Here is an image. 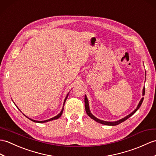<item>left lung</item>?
Returning a JSON list of instances; mask_svg holds the SVG:
<instances>
[{
    "mask_svg": "<svg viewBox=\"0 0 156 156\" xmlns=\"http://www.w3.org/2000/svg\"><path fill=\"white\" fill-rule=\"evenodd\" d=\"M145 95V87L143 88V91H142V96H144ZM144 100V98H142V99H141V100L140 101V102L138 104V105H137V106L136 108V109L135 110H133L131 114H129V115H128L127 116L124 117V118H122L119 119V120H118V121H115V122H106V121H104V120H101V119H98L97 118H96L94 115L91 112H90V108H89V103H88V98H87L86 96L85 95V97H84V102H85V110H86V114H88V115H89V116L92 119H93L94 120H95L96 122H98V123H100V124H102L104 125H106V126H116V125H118L120 124V123L124 122L125 120H126V119H128L129 117H131L132 115L135 113V112L139 109L140 107L141 106V105H142V102Z\"/></svg>",
    "mask_w": 156,
    "mask_h": 156,
    "instance_id": "left-lung-1",
    "label": "left lung"
}]
</instances>
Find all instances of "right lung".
Listing matches in <instances>:
<instances>
[{
    "instance_id": "add662e5",
    "label": "right lung",
    "mask_w": 156,
    "mask_h": 156,
    "mask_svg": "<svg viewBox=\"0 0 156 156\" xmlns=\"http://www.w3.org/2000/svg\"><path fill=\"white\" fill-rule=\"evenodd\" d=\"M68 94H69V93H68V94H67V96H66V98L64 99V104H63V108H62V110H61V112H60V113L58 114L57 115H56V116H54V118H50V119H46V120H44V121H37V120H34V119H31V118H28L27 116H26V115H25L24 114V115L26 117H27L29 119H30L31 121H32V122H37V123H44V122H49V121H52V120H54V119H58V118H59L61 115H62V112H63V110H64V104H65V102H66V99H67V98H68Z\"/></svg>"
}]
</instances>
